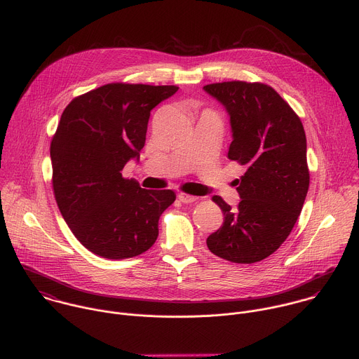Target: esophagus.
I'll use <instances>...</instances> for the list:
<instances>
[{"label":"esophagus","instance_id":"esophagus-1","mask_svg":"<svg viewBox=\"0 0 359 359\" xmlns=\"http://www.w3.org/2000/svg\"><path fill=\"white\" fill-rule=\"evenodd\" d=\"M177 198L182 201V203H193L197 200L196 196H191V194H187V193H179L177 194Z\"/></svg>","mask_w":359,"mask_h":359}]
</instances>
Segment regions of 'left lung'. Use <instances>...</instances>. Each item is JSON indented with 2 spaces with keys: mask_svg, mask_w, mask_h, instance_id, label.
<instances>
[{
  "mask_svg": "<svg viewBox=\"0 0 359 359\" xmlns=\"http://www.w3.org/2000/svg\"><path fill=\"white\" fill-rule=\"evenodd\" d=\"M203 90L226 109L231 125L229 159L245 168L236 182L237 209L219 196L223 226L206 240L224 260L251 264L273 254L291 233L310 186L306 139L299 118L269 85L241 81Z\"/></svg>",
  "mask_w": 359,
  "mask_h": 359,
  "instance_id": "8db88e82",
  "label": "left lung"
}]
</instances>
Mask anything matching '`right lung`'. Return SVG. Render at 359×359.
<instances>
[{
  "instance_id": "right-lung-1",
  "label": "right lung",
  "mask_w": 359,
  "mask_h": 359,
  "mask_svg": "<svg viewBox=\"0 0 359 359\" xmlns=\"http://www.w3.org/2000/svg\"><path fill=\"white\" fill-rule=\"evenodd\" d=\"M177 86L108 83L75 97L50 142L53 186L61 215L75 237L104 259H130L159 236V217L176 200L173 190H146L123 179L139 162L150 111Z\"/></svg>"
}]
</instances>
